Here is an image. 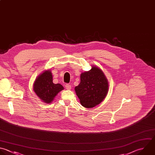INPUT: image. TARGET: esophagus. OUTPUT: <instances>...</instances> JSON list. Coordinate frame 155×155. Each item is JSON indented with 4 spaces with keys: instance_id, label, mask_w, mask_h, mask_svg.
I'll return each instance as SVG.
<instances>
[{
    "instance_id": "1",
    "label": "esophagus",
    "mask_w": 155,
    "mask_h": 155,
    "mask_svg": "<svg viewBox=\"0 0 155 155\" xmlns=\"http://www.w3.org/2000/svg\"><path fill=\"white\" fill-rule=\"evenodd\" d=\"M65 86V88H66L67 90H70L71 88V85L70 84H66Z\"/></svg>"
}]
</instances>
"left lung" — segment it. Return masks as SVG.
<instances>
[{
  "instance_id": "left-lung-1",
  "label": "left lung",
  "mask_w": 155,
  "mask_h": 155,
  "mask_svg": "<svg viewBox=\"0 0 155 155\" xmlns=\"http://www.w3.org/2000/svg\"><path fill=\"white\" fill-rule=\"evenodd\" d=\"M74 90L81 105L91 108L101 103L107 96L108 82L100 68L91 65L90 70L81 74V82Z\"/></svg>"
}]
</instances>
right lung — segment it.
<instances>
[{
	"label": "right lung",
	"instance_id": "1",
	"mask_svg": "<svg viewBox=\"0 0 155 155\" xmlns=\"http://www.w3.org/2000/svg\"><path fill=\"white\" fill-rule=\"evenodd\" d=\"M64 89L61 84L53 82V76L50 70H44L37 77L33 84L35 93L46 104L51 103L56 96Z\"/></svg>",
	"mask_w": 155,
	"mask_h": 155
}]
</instances>
